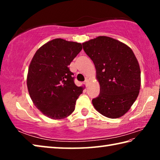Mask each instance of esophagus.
<instances>
[{
  "instance_id": "obj_1",
  "label": "esophagus",
  "mask_w": 160,
  "mask_h": 160,
  "mask_svg": "<svg viewBox=\"0 0 160 160\" xmlns=\"http://www.w3.org/2000/svg\"><path fill=\"white\" fill-rule=\"evenodd\" d=\"M85 85H86V87H88V79L85 80Z\"/></svg>"
}]
</instances>
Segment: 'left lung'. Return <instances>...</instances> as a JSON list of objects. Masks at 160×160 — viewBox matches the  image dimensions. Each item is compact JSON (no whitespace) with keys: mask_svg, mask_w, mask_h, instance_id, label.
I'll return each mask as SVG.
<instances>
[{"mask_svg":"<svg viewBox=\"0 0 160 160\" xmlns=\"http://www.w3.org/2000/svg\"><path fill=\"white\" fill-rule=\"evenodd\" d=\"M93 61L100 85L99 96L92 99L103 116L117 118L131 109L140 88V69L134 53L126 44L112 37L100 36L82 43Z\"/></svg>","mask_w":160,"mask_h":160,"instance_id":"left-lung-1","label":"left lung"}]
</instances>
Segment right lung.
Masks as SVG:
<instances>
[{
	"mask_svg": "<svg viewBox=\"0 0 160 160\" xmlns=\"http://www.w3.org/2000/svg\"><path fill=\"white\" fill-rule=\"evenodd\" d=\"M82 44L63 39L46 43L32 58L27 85L38 109L51 119H62L71 114L84 90L74 82L68 66L82 50Z\"/></svg>",
	"mask_w": 160,
	"mask_h": 160,
	"instance_id": "obj_1",
	"label": "right lung"
}]
</instances>
